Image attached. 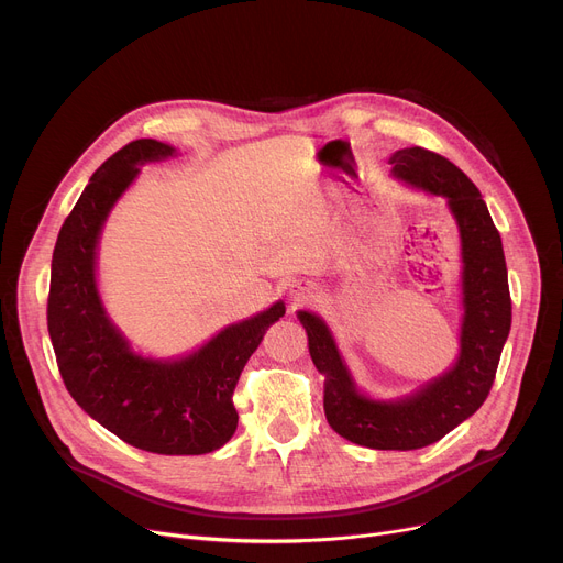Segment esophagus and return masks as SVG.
<instances>
[{
    "instance_id": "1",
    "label": "esophagus",
    "mask_w": 563,
    "mask_h": 563,
    "mask_svg": "<svg viewBox=\"0 0 563 563\" xmlns=\"http://www.w3.org/2000/svg\"><path fill=\"white\" fill-rule=\"evenodd\" d=\"M314 289L317 287L310 280H294V283H289V297H291V301L303 303L314 297Z\"/></svg>"
}]
</instances>
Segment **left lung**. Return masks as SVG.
<instances>
[{
  "instance_id": "obj_1",
  "label": "left lung",
  "mask_w": 563,
  "mask_h": 563,
  "mask_svg": "<svg viewBox=\"0 0 563 563\" xmlns=\"http://www.w3.org/2000/svg\"><path fill=\"white\" fill-rule=\"evenodd\" d=\"M393 177L408 189L448 200L461 236L459 356L440 376L395 399L358 388L329 323L299 310L310 358L323 376V412L335 433L369 450H420L448 435L486 401L511 331V297L499 232L479 189L450 159L424 147H401Z\"/></svg>"
}]
</instances>
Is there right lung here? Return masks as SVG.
I'll list each match as a JSON object with an SVG mask.
<instances>
[{
  "mask_svg": "<svg viewBox=\"0 0 563 563\" xmlns=\"http://www.w3.org/2000/svg\"><path fill=\"white\" fill-rule=\"evenodd\" d=\"M175 155L168 143L139 139L93 173L54 246L47 331L68 393L96 422L132 448L198 456L232 438L240 420L234 386L264 333L285 314V303L228 323L175 358L143 356L115 327L98 289L102 228L141 166Z\"/></svg>",
  "mask_w": 563,
  "mask_h": 563,
  "instance_id": "right-lung-1",
  "label": "right lung"
}]
</instances>
